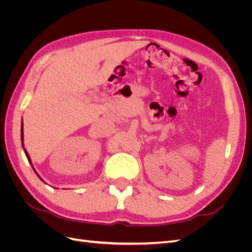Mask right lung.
I'll use <instances>...</instances> for the list:
<instances>
[{
	"mask_svg": "<svg viewBox=\"0 0 252 252\" xmlns=\"http://www.w3.org/2000/svg\"><path fill=\"white\" fill-rule=\"evenodd\" d=\"M21 142H22V147H23V150H24V152H25V155H26V158H27V159H28V162L30 163V165H32V169L34 170V172L36 173V175L37 177L40 178V180L41 181H43L42 180V178L40 177L39 174H37V172L35 171V169H34V167L32 166V158H30V157H29V155H28V152H27V150L25 149V147H24V130H23V120H22V123H21ZM44 182V181H43Z\"/></svg>",
	"mask_w": 252,
	"mask_h": 252,
	"instance_id": "right-lung-1",
	"label": "right lung"
}]
</instances>
